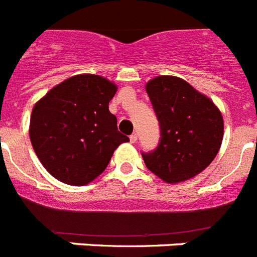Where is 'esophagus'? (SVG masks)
Masks as SVG:
<instances>
[{"instance_id":"34e87169","label":"esophagus","mask_w":257,"mask_h":257,"mask_svg":"<svg viewBox=\"0 0 257 257\" xmlns=\"http://www.w3.org/2000/svg\"><path fill=\"white\" fill-rule=\"evenodd\" d=\"M129 140H131V143H132V144H135V143H136V141H137V135H136V133H133V135H131V137H129Z\"/></svg>"}]
</instances>
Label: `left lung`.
Here are the masks:
<instances>
[{"label":"left lung","instance_id":"1","mask_svg":"<svg viewBox=\"0 0 257 257\" xmlns=\"http://www.w3.org/2000/svg\"><path fill=\"white\" fill-rule=\"evenodd\" d=\"M145 89L161 136L155 151L141 153L147 168L168 184L195 177L213 161L223 141L219 108L175 76H159Z\"/></svg>","mask_w":257,"mask_h":257}]
</instances>
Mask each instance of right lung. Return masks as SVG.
Instances as JSON below:
<instances>
[{
  "mask_svg": "<svg viewBox=\"0 0 257 257\" xmlns=\"http://www.w3.org/2000/svg\"><path fill=\"white\" fill-rule=\"evenodd\" d=\"M117 86L96 74H78L50 89L30 116L29 136L41 164L69 185H85L108 167L129 141L117 131L109 101Z\"/></svg>",
  "mask_w": 257,
  "mask_h": 257,
  "instance_id": "right-lung-1",
  "label": "right lung"
}]
</instances>
